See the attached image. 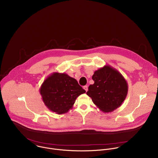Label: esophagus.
Segmentation results:
<instances>
[{"label":"esophagus","mask_w":158,"mask_h":158,"mask_svg":"<svg viewBox=\"0 0 158 158\" xmlns=\"http://www.w3.org/2000/svg\"><path fill=\"white\" fill-rule=\"evenodd\" d=\"M83 89H84L85 90H86V92H87L88 90V86H83Z\"/></svg>","instance_id":"esophagus-1"}]
</instances>
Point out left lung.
Listing matches in <instances>:
<instances>
[{
	"mask_svg": "<svg viewBox=\"0 0 158 158\" xmlns=\"http://www.w3.org/2000/svg\"><path fill=\"white\" fill-rule=\"evenodd\" d=\"M94 81L86 94L103 113H110L120 107L125 100L128 83L123 75L109 65L95 70L92 77Z\"/></svg>",
	"mask_w": 158,
	"mask_h": 158,
	"instance_id": "left-lung-1",
	"label": "left lung"
}]
</instances>
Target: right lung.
<instances>
[{
	"mask_svg": "<svg viewBox=\"0 0 158 158\" xmlns=\"http://www.w3.org/2000/svg\"><path fill=\"white\" fill-rule=\"evenodd\" d=\"M40 92L49 110L63 114L73 108L76 98L86 90L67 73L53 72L44 81Z\"/></svg>",
	"mask_w": 158,
	"mask_h": 158,
	"instance_id": "obj_1",
	"label": "right lung"
}]
</instances>
